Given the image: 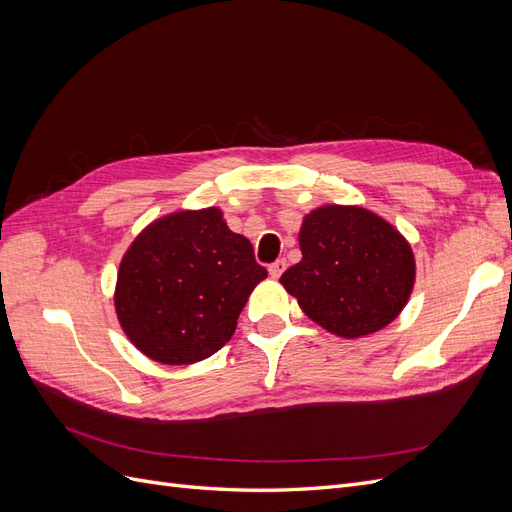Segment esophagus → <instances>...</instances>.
Segmentation results:
<instances>
[{"instance_id": "1", "label": "esophagus", "mask_w": 512, "mask_h": 512, "mask_svg": "<svg viewBox=\"0 0 512 512\" xmlns=\"http://www.w3.org/2000/svg\"><path fill=\"white\" fill-rule=\"evenodd\" d=\"M284 271H286V260L284 258H277L275 262H271V265H269L271 277H280Z\"/></svg>"}]
</instances>
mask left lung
Segmentation results:
<instances>
[{
	"label": "left lung",
	"mask_w": 512,
	"mask_h": 512,
	"mask_svg": "<svg viewBox=\"0 0 512 512\" xmlns=\"http://www.w3.org/2000/svg\"><path fill=\"white\" fill-rule=\"evenodd\" d=\"M303 258L284 271V288L303 312L339 337L376 333L399 316L414 286L408 241L361 207L329 205L305 218Z\"/></svg>",
	"instance_id": "8db88e82"
}]
</instances>
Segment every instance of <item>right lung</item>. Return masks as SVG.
Masks as SVG:
<instances>
[{
  "label": "right lung",
  "instance_id": "1",
  "mask_svg": "<svg viewBox=\"0 0 512 512\" xmlns=\"http://www.w3.org/2000/svg\"><path fill=\"white\" fill-rule=\"evenodd\" d=\"M267 269L220 209L181 211L153 222L130 245L117 275L115 309L130 342L164 365L218 352Z\"/></svg>",
  "mask_w": 512,
  "mask_h": 512
}]
</instances>
